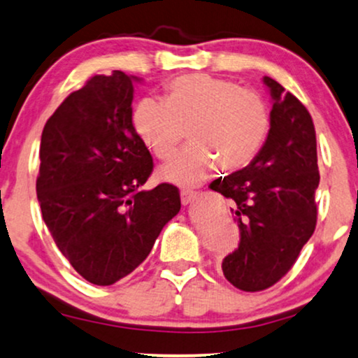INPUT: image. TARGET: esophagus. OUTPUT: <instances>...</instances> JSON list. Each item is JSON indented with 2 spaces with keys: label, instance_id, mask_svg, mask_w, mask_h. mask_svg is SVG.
<instances>
[{
  "label": "esophagus",
  "instance_id": "34e87169",
  "mask_svg": "<svg viewBox=\"0 0 358 358\" xmlns=\"http://www.w3.org/2000/svg\"><path fill=\"white\" fill-rule=\"evenodd\" d=\"M196 197H197L196 191H187V189H182V191H180V202H182L184 206L191 204Z\"/></svg>",
  "mask_w": 358,
  "mask_h": 358
}]
</instances>
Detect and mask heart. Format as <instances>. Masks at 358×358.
Segmentation results:
<instances>
[{"label": "heart", "mask_w": 358, "mask_h": 358, "mask_svg": "<svg viewBox=\"0 0 358 358\" xmlns=\"http://www.w3.org/2000/svg\"><path fill=\"white\" fill-rule=\"evenodd\" d=\"M166 91V103L145 98L132 113L136 132L161 161L176 152L186 127L189 144L162 167V179L196 186L214 166L232 172L252 161L271 122L257 91L207 74L176 78Z\"/></svg>", "instance_id": "1"}]
</instances>
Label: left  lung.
Returning <instances> with one entry per match:
<instances>
[{"mask_svg": "<svg viewBox=\"0 0 358 358\" xmlns=\"http://www.w3.org/2000/svg\"><path fill=\"white\" fill-rule=\"evenodd\" d=\"M272 98L271 129L250 164L210 182L231 199L241 231L239 247L222 260L226 279L257 292L279 282L294 266L317 224L319 187L314 122L301 101L264 76Z\"/></svg>", "mask_w": 358, "mask_h": 358, "instance_id": "left-lung-1", "label": "left lung"}]
</instances>
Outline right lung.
Returning <instances> with one entry per match:
<instances>
[{
    "instance_id": "1",
    "label": "right lung",
    "mask_w": 358,
    "mask_h": 358,
    "mask_svg": "<svg viewBox=\"0 0 358 358\" xmlns=\"http://www.w3.org/2000/svg\"><path fill=\"white\" fill-rule=\"evenodd\" d=\"M136 76H92L48 119L36 194L57 249L79 275L113 285L151 252L180 210L178 187L141 191L152 156L132 126Z\"/></svg>"
}]
</instances>
